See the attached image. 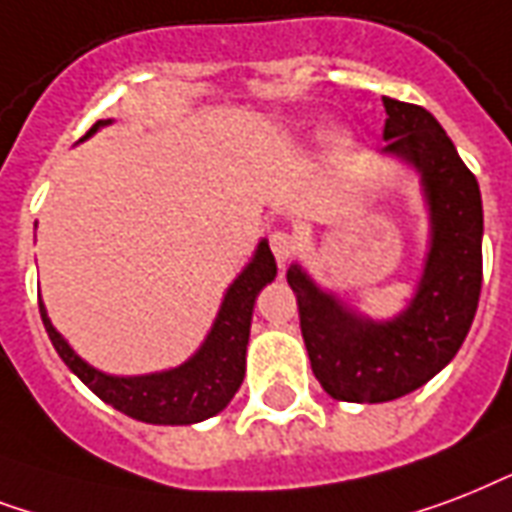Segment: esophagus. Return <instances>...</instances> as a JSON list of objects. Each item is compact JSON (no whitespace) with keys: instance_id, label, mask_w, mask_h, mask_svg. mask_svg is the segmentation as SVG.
Masks as SVG:
<instances>
[{"instance_id":"obj_1","label":"esophagus","mask_w":512,"mask_h":512,"mask_svg":"<svg viewBox=\"0 0 512 512\" xmlns=\"http://www.w3.org/2000/svg\"><path fill=\"white\" fill-rule=\"evenodd\" d=\"M269 248L275 253L277 264L283 267L285 261L293 256V251H296V240H293V235H288V232H272V235H269Z\"/></svg>"}]
</instances>
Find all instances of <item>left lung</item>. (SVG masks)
Segmentation results:
<instances>
[{
	"label": "left lung",
	"instance_id": "left-lung-1",
	"mask_svg": "<svg viewBox=\"0 0 512 512\" xmlns=\"http://www.w3.org/2000/svg\"><path fill=\"white\" fill-rule=\"evenodd\" d=\"M382 104V154L417 173L430 224L417 291L395 318L374 320L320 288L296 261L285 272L312 374L331 398L347 403L403 398L449 366L473 326L483 280L478 181L427 109L395 98Z\"/></svg>",
	"mask_w": 512,
	"mask_h": 512
}]
</instances>
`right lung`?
I'll use <instances>...</instances> for the list:
<instances>
[{
  "mask_svg": "<svg viewBox=\"0 0 512 512\" xmlns=\"http://www.w3.org/2000/svg\"><path fill=\"white\" fill-rule=\"evenodd\" d=\"M112 120H98L87 130L90 138ZM82 138V141H85ZM277 275L275 256L267 240H261L253 251V259L232 280L221 299L211 331L202 339L200 350L181 366L154 371L141 376H114L98 371L82 360L71 344L55 331L47 318L45 304L39 301V315L45 331L61 360L98 395L122 414L146 422V425H197L202 419L216 417L235 398L245 376V350L251 336L253 304L261 288Z\"/></svg>",
  "mask_w": 512,
  "mask_h": 512,
  "instance_id": "right-lung-1",
  "label": "right lung"
}]
</instances>
